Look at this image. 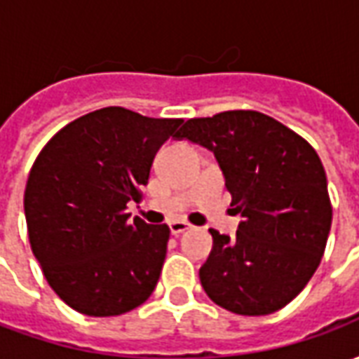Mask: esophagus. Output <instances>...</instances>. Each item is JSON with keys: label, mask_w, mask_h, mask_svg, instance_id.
<instances>
[{"label": "esophagus", "mask_w": 359, "mask_h": 359, "mask_svg": "<svg viewBox=\"0 0 359 359\" xmlns=\"http://www.w3.org/2000/svg\"><path fill=\"white\" fill-rule=\"evenodd\" d=\"M169 229H171V233L177 236V234L188 231V229H190V225H188L187 221H172L171 225H169Z\"/></svg>", "instance_id": "obj_1"}]
</instances>
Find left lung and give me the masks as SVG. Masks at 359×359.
I'll return each mask as SVG.
<instances>
[{
  "label": "left lung",
  "instance_id": "obj_1",
  "mask_svg": "<svg viewBox=\"0 0 359 359\" xmlns=\"http://www.w3.org/2000/svg\"><path fill=\"white\" fill-rule=\"evenodd\" d=\"M175 138L213 151L231 205L244 217L236 238L210 229L213 248L200 267L205 294L238 316L285 308L316 273L331 231L332 208L317 151L259 111L188 118Z\"/></svg>",
  "mask_w": 359,
  "mask_h": 359
}]
</instances>
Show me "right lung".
Listing matches in <instances>:
<instances>
[{
    "label": "right lung",
    "mask_w": 359,
    "mask_h": 359,
    "mask_svg": "<svg viewBox=\"0 0 359 359\" xmlns=\"http://www.w3.org/2000/svg\"><path fill=\"white\" fill-rule=\"evenodd\" d=\"M182 118L103 107L63 126L36 157L25 190L32 254L61 300L84 316H121L154 292L169 226L130 221L157 149Z\"/></svg>",
    "instance_id": "add662e5"
}]
</instances>
